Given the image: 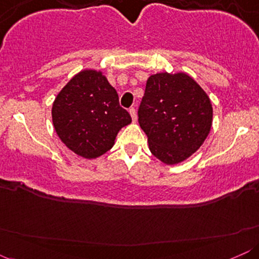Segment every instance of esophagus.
<instances>
[{"instance_id":"esophagus-1","label":"esophagus","mask_w":259,"mask_h":259,"mask_svg":"<svg viewBox=\"0 0 259 259\" xmlns=\"http://www.w3.org/2000/svg\"><path fill=\"white\" fill-rule=\"evenodd\" d=\"M129 113H130V115H132V119H133L134 123H136V120H138V115H136L135 108H134V107H132V108L129 109Z\"/></svg>"}]
</instances>
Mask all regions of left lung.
Segmentation results:
<instances>
[{
  "instance_id": "8db88e82",
  "label": "left lung",
  "mask_w": 259,
  "mask_h": 259,
  "mask_svg": "<svg viewBox=\"0 0 259 259\" xmlns=\"http://www.w3.org/2000/svg\"><path fill=\"white\" fill-rule=\"evenodd\" d=\"M138 114L151 153L173 165L202 146L212 126L213 108L191 76L164 72L147 79Z\"/></svg>"
}]
</instances>
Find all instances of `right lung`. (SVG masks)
I'll return each mask as SVG.
<instances>
[{
  "label": "right lung",
  "mask_w": 259,
  "mask_h": 259,
  "mask_svg": "<svg viewBox=\"0 0 259 259\" xmlns=\"http://www.w3.org/2000/svg\"><path fill=\"white\" fill-rule=\"evenodd\" d=\"M52 121L65 146L91 159L111 150L117 134L132 123V117L120 107L117 91L102 72L85 69L57 95Z\"/></svg>",
  "instance_id": "obj_1"
}]
</instances>
